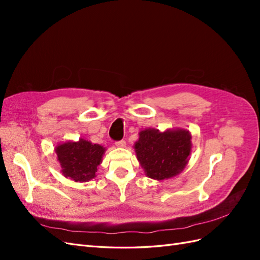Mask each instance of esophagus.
Returning a JSON list of instances; mask_svg holds the SVG:
<instances>
[{"instance_id": "34e87169", "label": "esophagus", "mask_w": 260, "mask_h": 260, "mask_svg": "<svg viewBox=\"0 0 260 260\" xmlns=\"http://www.w3.org/2000/svg\"><path fill=\"white\" fill-rule=\"evenodd\" d=\"M115 145L117 147H124L125 146V141L124 140H120V141H117V142H115Z\"/></svg>"}]
</instances>
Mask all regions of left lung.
<instances>
[{
	"label": "left lung",
	"mask_w": 260,
	"mask_h": 260,
	"mask_svg": "<svg viewBox=\"0 0 260 260\" xmlns=\"http://www.w3.org/2000/svg\"><path fill=\"white\" fill-rule=\"evenodd\" d=\"M190 132L184 129H145L135 144L137 158L148 178L165 180L179 175L191 154Z\"/></svg>",
	"instance_id": "8db88e82"
}]
</instances>
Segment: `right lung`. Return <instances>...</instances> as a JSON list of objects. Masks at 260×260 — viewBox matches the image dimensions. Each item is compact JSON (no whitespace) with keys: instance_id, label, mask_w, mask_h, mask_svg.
<instances>
[{"instance_id":"obj_1","label":"right lung","mask_w":260,"mask_h":260,"mask_svg":"<svg viewBox=\"0 0 260 260\" xmlns=\"http://www.w3.org/2000/svg\"><path fill=\"white\" fill-rule=\"evenodd\" d=\"M57 160L64 177L76 182H86L95 177L98 166L102 162L105 147L93 144L84 139L78 142H66L55 147Z\"/></svg>"}]
</instances>
